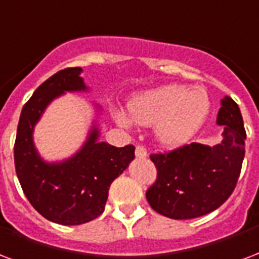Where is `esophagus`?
Masks as SVG:
<instances>
[{
  "mask_svg": "<svg viewBox=\"0 0 259 259\" xmlns=\"http://www.w3.org/2000/svg\"><path fill=\"white\" fill-rule=\"evenodd\" d=\"M136 156L137 158H145L147 156V149L144 145H137L136 147Z\"/></svg>",
  "mask_w": 259,
  "mask_h": 259,
  "instance_id": "34e87169",
  "label": "esophagus"
}]
</instances>
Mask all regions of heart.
Returning <instances> with one entry per match:
<instances>
[{
    "instance_id": "b5f03b06",
    "label": "heart",
    "mask_w": 259,
    "mask_h": 259,
    "mask_svg": "<svg viewBox=\"0 0 259 259\" xmlns=\"http://www.w3.org/2000/svg\"><path fill=\"white\" fill-rule=\"evenodd\" d=\"M210 103L200 89L188 91L185 86L168 85L136 96L129 103L130 118L136 123L156 124V136L167 147L187 143L203 124ZM120 123L127 120L116 116Z\"/></svg>"
}]
</instances>
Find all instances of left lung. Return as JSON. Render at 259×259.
Returning a JSON list of instances; mask_svg holds the SVG:
<instances>
[{
    "instance_id": "8db88e82",
    "label": "left lung",
    "mask_w": 259,
    "mask_h": 259,
    "mask_svg": "<svg viewBox=\"0 0 259 259\" xmlns=\"http://www.w3.org/2000/svg\"><path fill=\"white\" fill-rule=\"evenodd\" d=\"M217 123L224 140L215 147L191 143L151 154L158 176L147 189L155 211L173 220H191L214 211L236 187L246 152V130L239 105L224 97Z\"/></svg>"
}]
</instances>
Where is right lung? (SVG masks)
I'll return each instance as SVG.
<instances>
[{
	"label": "right lung",
	"mask_w": 259,
	"mask_h": 259,
	"mask_svg": "<svg viewBox=\"0 0 259 259\" xmlns=\"http://www.w3.org/2000/svg\"><path fill=\"white\" fill-rule=\"evenodd\" d=\"M70 67L52 75L24 104L15 140V168L28 202L42 217L61 225H81L104 211L111 183L135 159V145L122 148L99 143L93 127L83 148L63 163H45L32 143V130L47 105L64 92L85 91Z\"/></svg>",
	"instance_id": "add662e5"
}]
</instances>
